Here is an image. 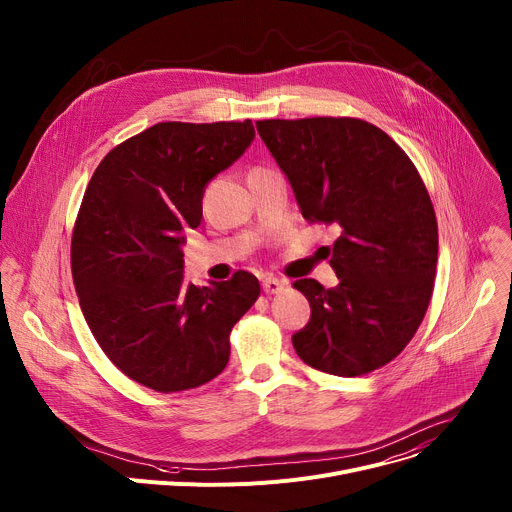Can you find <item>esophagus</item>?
Segmentation results:
<instances>
[{"mask_svg": "<svg viewBox=\"0 0 512 512\" xmlns=\"http://www.w3.org/2000/svg\"><path fill=\"white\" fill-rule=\"evenodd\" d=\"M261 288H263L265 294H280V292L286 288V282H284V280H278V278H274V276H267V278L263 280Z\"/></svg>", "mask_w": 512, "mask_h": 512, "instance_id": "obj_1", "label": "esophagus"}]
</instances>
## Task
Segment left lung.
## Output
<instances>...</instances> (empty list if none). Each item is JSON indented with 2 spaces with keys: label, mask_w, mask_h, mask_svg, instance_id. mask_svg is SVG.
I'll return each mask as SVG.
<instances>
[{
  "label": "left lung",
  "mask_w": 512,
  "mask_h": 512,
  "mask_svg": "<svg viewBox=\"0 0 512 512\" xmlns=\"http://www.w3.org/2000/svg\"><path fill=\"white\" fill-rule=\"evenodd\" d=\"M257 131L302 218L339 230L335 288L296 280L311 321L292 335L302 362L360 377L403 352L432 298L438 226L418 168L377 125L354 117L265 119Z\"/></svg>",
  "instance_id": "obj_1"
}]
</instances>
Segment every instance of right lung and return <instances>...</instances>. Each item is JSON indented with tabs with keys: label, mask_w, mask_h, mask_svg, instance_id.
<instances>
[{
	"label": "right lung",
	"mask_w": 512,
	"mask_h": 512,
	"mask_svg": "<svg viewBox=\"0 0 512 512\" xmlns=\"http://www.w3.org/2000/svg\"><path fill=\"white\" fill-rule=\"evenodd\" d=\"M255 138L251 119L164 121L115 146L88 183L72 234L84 319L107 358L158 393L210 383L226 368L230 331L259 282L187 284L185 230L201 222L206 185Z\"/></svg>",
	"instance_id": "add662e5"
}]
</instances>
